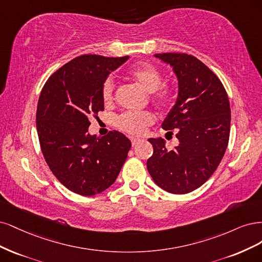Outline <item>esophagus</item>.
<instances>
[{"label":"esophagus","mask_w":262,"mask_h":262,"mask_svg":"<svg viewBox=\"0 0 262 262\" xmlns=\"http://www.w3.org/2000/svg\"><path fill=\"white\" fill-rule=\"evenodd\" d=\"M130 140H132V145H133V147L137 146L138 143L141 141V139H138V138H132Z\"/></svg>","instance_id":"esophagus-1"}]
</instances>
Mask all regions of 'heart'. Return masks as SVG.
<instances>
[{"label":"heart","instance_id":"obj_1","mask_svg":"<svg viewBox=\"0 0 262 262\" xmlns=\"http://www.w3.org/2000/svg\"><path fill=\"white\" fill-rule=\"evenodd\" d=\"M128 77L137 82L140 87L149 92H154L152 98L156 102L163 107L168 106L174 100V88L167 83H163L162 76L156 66L151 64L135 65L127 72ZM101 99L105 106H111L114 102V85L111 79L103 82L101 88ZM155 116L149 112L134 113L126 112L116 120V126L122 132L129 135H142L148 126L152 125Z\"/></svg>","mask_w":262,"mask_h":262}]
</instances>
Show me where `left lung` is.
Instances as JSON below:
<instances>
[{
  "label": "left lung",
  "instance_id": "8db88e82",
  "mask_svg": "<svg viewBox=\"0 0 262 262\" xmlns=\"http://www.w3.org/2000/svg\"><path fill=\"white\" fill-rule=\"evenodd\" d=\"M155 56L170 64L179 79V97L162 128L175 130L180 145L167 150L162 138H150L154 155L147 168L159 187L182 195L205 184L220 164L230 138V101L221 80L197 57Z\"/></svg>",
  "mask_w": 262,
  "mask_h": 262
}]
</instances>
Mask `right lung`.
I'll return each mask as SVG.
<instances>
[{
	"label": "right lung",
	"mask_w": 262,
	"mask_h": 262,
	"mask_svg": "<svg viewBox=\"0 0 262 262\" xmlns=\"http://www.w3.org/2000/svg\"><path fill=\"white\" fill-rule=\"evenodd\" d=\"M128 56L85 54L50 76L38 101L36 123L42 155L66 188L94 196L115 182L132 147L120 132L88 134L89 119L103 111L101 88Z\"/></svg>",
	"instance_id": "obj_1"
}]
</instances>
